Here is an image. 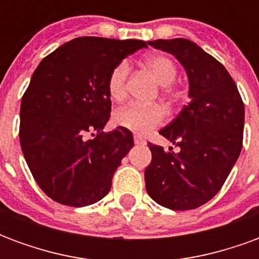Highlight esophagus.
Returning a JSON list of instances; mask_svg holds the SVG:
<instances>
[{
  "label": "esophagus",
  "mask_w": 259,
  "mask_h": 259,
  "mask_svg": "<svg viewBox=\"0 0 259 259\" xmlns=\"http://www.w3.org/2000/svg\"><path fill=\"white\" fill-rule=\"evenodd\" d=\"M135 143L136 144H146V140L139 135H135Z\"/></svg>",
  "instance_id": "1"
}]
</instances>
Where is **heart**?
<instances>
[{
	"label": "heart",
	"mask_w": 259,
	"mask_h": 259,
	"mask_svg": "<svg viewBox=\"0 0 259 259\" xmlns=\"http://www.w3.org/2000/svg\"><path fill=\"white\" fill-rule=\"evenodd\" d=\"M144 65L154 74L158 83L162 84L161 91L163 96L175 100L178 97V90L175 89L172 83L178 76V68L174 61L163 54H152L144 59ZM127 76H129V65L124 61L115 65L108 74V96L115 101H120L126 96ZM165 116H166L165 109L158 104L144 105V104L132 102L119 108L118 111L113 113V123L122 129L130 130L140 136H146L162 123Z\"/></svg>",
	"instance_id": "b5f03b06"
}]
</instances>
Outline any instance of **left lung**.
I'll use <instances>...</instances> for the list:
<instances>
[{
	"mask_svg": "<svg viewBox=\"0 0 259 259\" xmlns=\"http://www.w3.org/2000/svg\"><path fill=\"white\" fill-rule=\"evenodd\" d=\"M148 44L185 66L190 101L159 130L179 152L148 143L152 159L144 172L147 193L169 209H194L218 194L239 158L244 104L225 66L195 42L174 38Z\"/></svg>",
	"mask_w": 259,
	"mask_h": 259,
	"instance_id": "obj_1",
	"label": "left lung"
}]
</instances>
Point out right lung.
Instances as JSON below:
<instances>
[{
    "label": "right lung",
    "instance_id": "obj_1",
    "mask_svg": "<svg viewBox=\"0 0 259 259\" xmlns=\"http://www.w3.org/2000/svg\"><path fill=\"white\" fill-rule=\"evenodd\" d=\"M146 47L141 40L77 37L34 70L20 104V147L36 183L51 200L85 206L111 190L113 174L135 143L130 130L102 132L112 105L108 74Z\"/></svg>",
    "mask_w": 259,
    "mask_h": 259
}]
</instances>
